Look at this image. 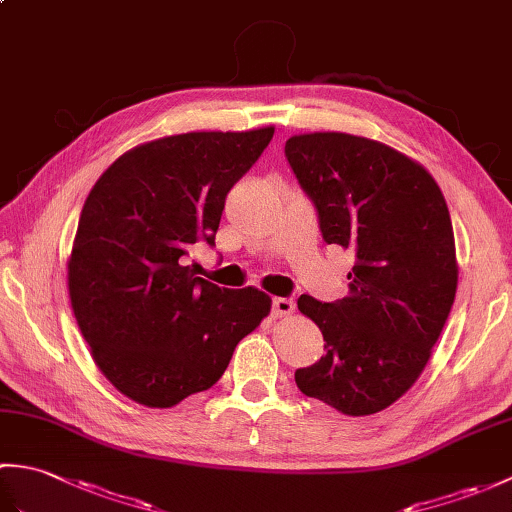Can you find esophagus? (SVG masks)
Segmentation results:
<instances>
[{
	"instance_id": "esophagus-1",
	"label": "esophagus",
	"mask_w": 512,
	"mask_h": 512,
	"mask_svg": "<svg viewBox=\"0 0 512 512\" xmlns=\"http://www.w3.org/2000/svg\"><path fill=\"white\" fill-rule=\"evenodd\" d=\"M292 312H295V301L288 297L273 299V317H290Z\"/></svg>"
}]
</instances>
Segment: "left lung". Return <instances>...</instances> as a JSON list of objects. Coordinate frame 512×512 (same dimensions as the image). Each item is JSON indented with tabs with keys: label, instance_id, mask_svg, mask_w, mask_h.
I'll list each match as a JSON object with an SVG mask.
<instances>
[{
	"label": "left lung",
	"instance_id": "obj_1",
	"mask_svg": "<svg viewBox=\"0 0 512 512\" xmlns=\"http://www.w3.org/2000/svg\"><path fill=\"white\" fill-rule=\"evenodd\" d=\"M286 158L328 244L350 248V295H301L319 325L321 361L297 387L345 416L387 409L422 374L458 290L451 215L420 162L378 140L314 132L286 140Z\"/></svg>",
	"mask_w": 512,
	"mask_h": 512
}]
</instances>
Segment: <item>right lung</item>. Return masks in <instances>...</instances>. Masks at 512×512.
Here are the masks:
<instances>
[{
	"label": "right lung",
	"mask_w": 512,
	"mask_h": 512,
	"mask_svg": "<svg viewBox=\"0 0 512 512\" xmlns=\"http://www.w3.org/2000/svg\"><path fill=\"white\" fill-rule=\"evenodd\" d=\"M275 127L189 132L129 149L83 204L68 262L76 323L103 376L138 405L167 409L222 378L268 317L253 286L220 288L187 266L215 246L224 202Z\"/></svg>",
	"instance_id": "add662e5"
}]
</instances>
